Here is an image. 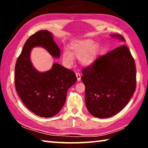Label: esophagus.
Returning <instances> with one entry per match:
<instances>
[{
    "mask_svg": "<svg viewBox=\"0 0 148 148\" xmlns=\"http://www.w3.org/2000/svg\"><path fill=\"white\" fill-rule=\"evenodd\" d=\"M76 77H77V81H80V79H81V74L79 73V72H77V73L76 74Z\"/></svg>",
    "mask_w": 148,
    "mask_h": 148,
    "instance_id": "esophagus-1",
    "label": "esophagus"
}]
</instances>
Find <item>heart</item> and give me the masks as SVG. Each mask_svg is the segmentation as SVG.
I'll return each instance as SVG.
<instances>
[{
	"mask_svg": "<svg viewBox=\"0 0 148 148\" xmlns=\"http://www.w3.org/2000/svg\"><path fill=\"white\" fill-rule=\"evenodd\" d=\"M71 52L65 49L62 52V61L66 66L73 64L74 57H79V62L84 66L93 64L98 57L100 46L92 39H84L73 42L70 45Z\"/></svg>",
	"mask_w": 148,
	"mask_h": 148,
	"instance_id": "heart-1",
	"label": "heart"
}]
</instances>
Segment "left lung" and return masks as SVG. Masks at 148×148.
<instances>
[{
  "label": "left lung",
  "mask_w": 148,
  "mask_h": 148,
  "mask_svg": "<svg viewBox=\"0 0 148 148\" xmlns=\"http://www.w3.org/2000/svg\"><path fill=\"white\" fill-rule=\"evenodd\" d=\"M110 36L125 42L120 34ZM82 74L86 107L98 118H108L119 113L136 89L134 60L126 46L99 57L93 64L84 69Z\"/></svg>",
  "instance_id": "8db88e82"
}]
</instances>
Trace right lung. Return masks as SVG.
<instances>
[{
  "instance_id": "add662e5",
  "label": "right lung",
  "mask_w": 148,
  "mask_h": 148,
  "mask_svg": "<svg viewBox=\"0 0 148 148\" xmlns=\"http://www.w3.org/2000/svg\"><path fill=\"white\" fill-rule=\"evenodd\" d=\"M35 47L46 49L52 57L59 58L61 51L51 32L40 31L32 34L25 44L15 66V86L25 106L37 116L51 117L58 114L66 99L68 89L76 82L73 71L54 62L51 69L39 72L31 61Z\"/></svg>"
}]
</instances>
